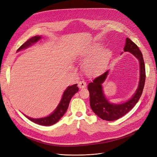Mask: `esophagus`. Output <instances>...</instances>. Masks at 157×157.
<instances>
[{
  "mask_svg": "<svg viewBox=\"0 0 157 157\" xmlns=\"http://www.w3.org/2000/svg\"><path fill=\"white\" fill-rule=\"evenodd\" d=\"M78 86L80 88H85L86 86V82L84 80H80V81H79V82L78 84Z\"/></svg>",
  "mask_w": 157,
  "mask_h": 157,
  "instance_id": "1",
  "label": "esophagus"
}]
</instances>
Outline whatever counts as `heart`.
Instances as JSON below:
<instances>
[{
    "label": "heart",
    "mask_w": 157,
    "mask_h": 157,
    "mask_svg": "<svg viewBox=\"0 0 157 157\" xmlns=\"http://www.w3.org/2000/svg\"><path fill=\"white\" fill-rule=\"evenodd\" d=\"M101 48L99 46H95L86 54L88 56L94 55L85 64V70L88 74L93 75L101 71L110 60V52L106 49H102L99 52Z\"/></svg>",
    "instance_id": "heart-1"
}]
</instances>
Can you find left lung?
<instances>
[{
	"mask_svg": "<svg viewBox=\"0 0 157 157\" xmlns=\"http://www.w3.org/2000/svg\"><path fill=\"white\" fill-rule=\"evenodd\" d=\"M124 52H131L138 59L140 62V77L138 88L131 99L121 104H112L108 101L103 94L102 84L106 80L109 70L94 78L88 86L91 109L103 120L114 121L125 116L136 105L142 94L145 81V68L142 53L138 47L128 37L126 39Z\"/></svg>",
	"mask_w": 157,
	"mask_h": 157,
	"instance_id": "8db88e82",
	"label": "left lung"
}]
</instances>
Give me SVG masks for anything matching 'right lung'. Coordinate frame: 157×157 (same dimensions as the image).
Returning a JSON list of instances; mask_svg holds the SVG:
<instances>
[{"label": "right lung", "mask_w": 157, "mask_h": 157, "mask_svg": "<svg viewBox=\"0 0 157 157\" xmlns=\"http://www.w3.org/2000/svg\"><path fill=\"white\" fill-rule=\"evenodd\" d=\"M41 38V36H36L31 37L30 39L27 40L24 44L21 45L17 51H19L20 50L24 49L29 46L34 44L37 41L40 40ZM78 91V88L77 87V84H74L71 86H69L67 88L66 91L63 92V96L62 97V99L60 103H59L58 106L56 107V110L54 111L53 113H52L50 116H48L45 117L43 118H39V119H34L31 118L28 116H26L27 118L34 122L35 123L39 124L41 125L44 126H50L58 122L60 120L61 117L64 115V113L67 110V108L69 106V104L72 97L76 94Z\"/></svg>", "instance_id": "obj_1"}]
</instances>
